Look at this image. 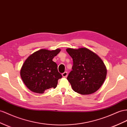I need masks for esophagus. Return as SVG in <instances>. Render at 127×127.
Listing matches in <instances>:
<instances>
[{
	"instance_id": "1",
	"label": "esophagus",
	"mask_w": 127,
	"mask_h": 127,
	"mask_svg": "<svg viewBox=\"0 0 127 127\" xmlns=\"http://www.w3.org/2000/svg\"><path fill=\"white\" fill-rule=\"evenodd\" d=\"M62 75H63V76L64 77H67V75H68V73H67V72H66V71L64 72V73H63V74H62Z\"/></svg>"
}]
</instances>
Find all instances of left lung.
<instances>
[{
    "instance_id": "left-lung-1",
    "label": "left lung",
    "mask_w": 127,
    "mask_h": 127,
    "mask_svg": "<svg viewBox=\"0 0 127 127\" xmlns=\"http://www.w3.org/2000/svg\"><path fill=\"white\" fill-rule=\"evenodd\" d=\"M66 51L73 60L72 70L67 77L73 90L83 95L97 91L107 75V69L101 58L87 48H68Z\"/></svg>"
}]
</instances>
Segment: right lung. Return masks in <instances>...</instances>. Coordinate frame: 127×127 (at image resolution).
<instances>
[{"label": "right lung", "mask_w": 127, "mask_h": 127, "mask_svg": "<svg viewBox=\"0 0 127 127\" xmlns=\"http://www.w3.org/2000/svg\"><path fill=\"white\" fill-rule=\"evenodd\" d=\"M60 49L50 51L41 49L30 55L23 64L20 75L23 83L30 90L43 94L50 88H56L62 75L57 64L52 61Z\"/></svg>", "instance_id": "1"}]
</instances>
